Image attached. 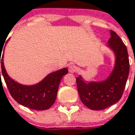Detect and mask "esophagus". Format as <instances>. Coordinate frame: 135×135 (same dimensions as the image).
Returning <instances> with one entry per match:
<instances>
[{"label": "esophagus", "mask_w": 135, "mask_h": 135, "mask_svg": "<svg viewBox=\"0 0 135 135\" xmlns=\"http://www.w3.org/2000/svg\"><path fill=\"white\" fill-rule=\"evenodd\" d=\"M76 69H77V68H76V66L75 65H73V64H70V65L69 66V73H75V72L76 71Z\"/></svg>", "instance_id": "esophagus-1"}]
</instances>
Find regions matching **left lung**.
Wrapping results in <instances>:
<instances>
[{"instance_id": "8db88e82", "label": "left lung", "mask_w": 135, "mask_h": 135, "mask_svg": "<svg viewBox=\"0 0 135 135\" xmlns=\"http://www.w3.org/2000/svg\"><path fill=\"white\" fill-rule=\"evenodd\" d=\"M108 47L116 59L114 68L103 81L88 82L81 76L76 77V86L81 102L92 110H102L117 103L121 98L129 75V58L127 47L120 37L110 30Z\"/></svg>"}]
</instances>
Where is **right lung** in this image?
<instances>
[{
	"instance_id": "1",
	"label": "right lung",
	"mask_w": 135,
	"mask_h": 135,
	"mask_svg": "<svg viewBox=\"0 0 135 135\" xmlns=\"http://www.w3.org/2000/svg\"><path fill=\"white\" fill-rule=\"evenodd\" d=\"M2 49L3 47H0V57ZM0 63L3 77L12 98L18 104L34 110L47 109L55 103L60 81L68 73L67 68H63L49 73L36 84L23 85L15 81L8 75L4 65V54L1 59L0 58Z\"/></svg>"
}]
</instances>
